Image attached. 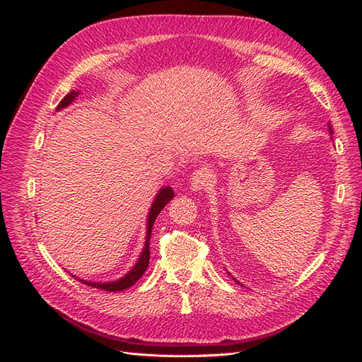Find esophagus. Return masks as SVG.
I'll list each match as a JSON object with an SVG mask.
<instances>
[{
	"mask_svg": "<svg viewBox=\"0 0 362 362\" xmlns=\"http://www.w3.org/2000/svg\"><path fill=\"white\" fill-rule=\"evenodd\" d=\"M211 180H213V173H211V170L210 169H206V168H198L196 169L194 172H193V175H192V178H190V187H192V190H194V192H198V190H202V189H205L208 184L211 182Z\"/></svg>",
	"mask_w": 362,
	"mask_h": 362,
	"instance_id": "34e87169",
	"label": "esophagus"
}]
</instances>
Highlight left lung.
<instances>
[{"label": "left lung", "mask_w": 362, "mask_h": 362, "mask_svg": "<svg viewBox=\"0 0 362 362\" xmlns=\"http://www.w3.org/2000/svg\"><path fill=\"white\" fill-rule=\"evenodd\" d=\"M329 133H331V134H334V133H332V127H331V124H329Z\"/></svg>", "instance_id": "left-lung-1"}]
</instances>
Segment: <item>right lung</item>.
<instances>
[{"label":"right lung","instance_id":"right-lung-1","mask_svg":"<svg viewBox=\"0 0 362 362\" xmlns=\"http://www.w3.org/2000/svg\"><path fill=\"white\" fill-rule=\"evenodd\" d=\"M78 96V92L72 90L71 93H68L66 96L63 98V100L60 101V104L57 105V110H60V108H64L68 107L75 98ZM173 198V190L170 187H164L160 190V193L156 196L154 199V204H152V208L149 211V217H148V233H146V243H145V249L144 252H141V255L137 261V264L133 267V270H129V273H127V275L119 279V281H115V282H108V284H101V282H87V281H83V284H86V286H90L93 288H100V290H104V291H122V290H127L131 286H134V284L141 278V275L146 272L148 269V264H149V257H151V249H149V240H151V231H152V225H154L157 216L160 214V211L163 210L164 206H166V204Z\"/></svg>","mask_w":362,"mask_h":362}]
</instances>
